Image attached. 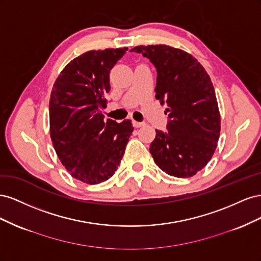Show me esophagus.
Wrapping results in <instances>:
<instances>
[{"label": "esophagus", "instance_id": "34e87169", "mask_svg": "<svg viewBox=\"0 0 261 261\" xmlns=\"http://www.w3.org/2000/svg\"><path fill=\"white\" fill-rule=\"evenodd\" d=\"M133 125L135 126V127H141V126L145 125L144 122H137V121H133Z\"/></svg>", "mask_w": 261, "mask_h": 261}]
</instances>
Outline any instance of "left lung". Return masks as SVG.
<instances>
[{
    "mask_svg": "<svg viewBox=\"0 0 261 261\" xmlns=\"http://www.w3.org/2000/svg\"><path fill=\"white\" fill-rule=\"evenodd\" d=\"M156 69L155 99L167 105L168 132L155 129L150 145L155 164L169 175L191 177L216 151L221 120L215 88L200 63L169 45H139Z\"/></svg>",
    "mask_w": 261,
    "mask_h": 261,
    "instance_id": "1",
    "label": "left lung"
}]
</instances>
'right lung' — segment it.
Segmentation results:
<instances>
[{
  "label": "right lung",
  "instance_id": "obj_1",
  "mask_svg": "<svg viewBox=\"0 0 261 261\" xmlns=\"http://www.w3.org/2000/svg\"><path fill=\"white\" fill-rule=\"evenodd\" d=\"M127 51L92 50L70 61L54 83L50 134L59 159L74 178L99 184L120 164L134 130L129 120L105 121L110 70Z\"/></svg>",
  "mask_w": 261,
  "mask_h": 261
}]
</instances>
